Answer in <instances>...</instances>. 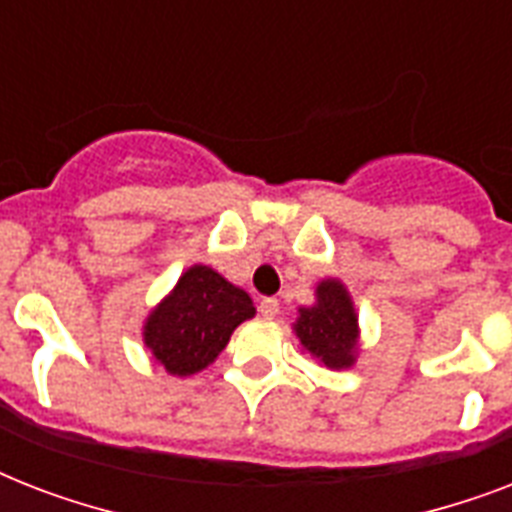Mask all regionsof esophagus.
<instances>
[{"label":"esophagus","instance_id":"esophagus-1","mask_svg":"<svg viewBox=\"0 0 512 512\" xmlns=\"http://www.w3.org/2000/svg\"><path fill=\"white\" fill-rule=\"evenodd\" d=\"M257 308H260V313H263L265 319H273V316L279 313V300H276V297H263V300L257 303Z\"/></svg>","mask_w":512,"mask_h":512}]
</instances>
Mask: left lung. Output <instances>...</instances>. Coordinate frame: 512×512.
I'll return each instance as SVG.
<instances>
[{
	"label": "left lung",
	"instance_id": "obj_1",
	"mask_svg": "<svg viewBox=\"0 0 512 512\" xmlns=\"http://www.w3.org/2000/svg\"><path fill=\"white\" fill-rule=\"evenodd\" d=\"M305 353L327 369H350L358 358V313L348 287L340 279L316 284V303L297 311L292 324Z\"/></svg>",
	"mask_w": 512,
	"mask_h": 512
}]
</instances>
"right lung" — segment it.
<instances>
[{"instance_id": "right-lung-1", "label": "right lung", "mask_w": 512, "mask_h": 512, "mask_svg": "<svg viewBox=\"0 0 512 512\" xmlns=\"http://www.w3.org/2000/svg\"><path fill=\"white\" fill-rule=\"evenodd\" d=\"M255 316L252 297L209 265H191L172 292L146 316L143 342L167 374L191 377L207 369L233 329Z\"/></svg>"}]
</instances>
